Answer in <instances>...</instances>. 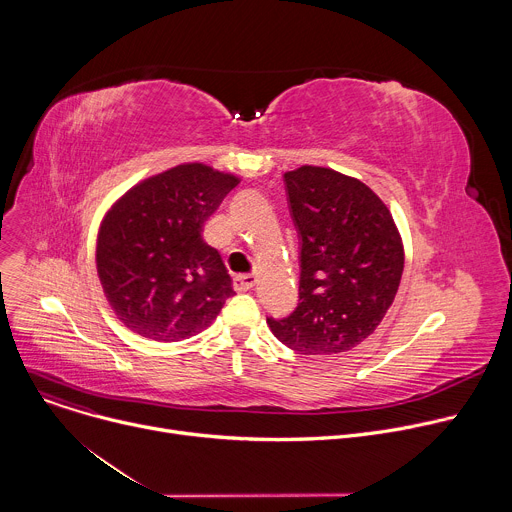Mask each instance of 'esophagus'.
I'll use <instances>...</instances> for the list:
<instances>
[{
  "mask_svg": "<svg viewBox=\"0 0 512 512\" xmlns=\"http://www.w3.org/2000/svg\"><path fill=\"white\" fill-rule=\"evenodd\" d=\"M255 283H257L255 275H237L235 281H233L237 291H249L251 287H255Z\"/></svg>",
  "mask_w": 512,
  "mask_h": 512,
  "instance_id": "obj_1",
  "label": "esophagus"
}]
</instances>
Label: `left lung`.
Returning <instances> with one entry per match:
<instances>
[{
  "mask_svg": "<svg viewBox=\"0 0 512 512\" xmlns=\"http://www.w3.org/2000/svg\"><path fill=\"white\" fill-rule=\"evenodd\" d=\"M302 237L300 304L267 318L300 354H338L369 338L391 308L405 249L387 204L358 178L322 166L283 174Z\"/></svg>",
  "mask_w": 512,
  "mask_h": 512,
  "instance_id": "left-lung-1",
  "label": "left lung"
}]
</instances>
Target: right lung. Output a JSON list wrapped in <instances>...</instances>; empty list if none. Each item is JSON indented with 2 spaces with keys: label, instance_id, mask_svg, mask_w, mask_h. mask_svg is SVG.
Here are the masks:
<instances>
[{
  "label": "right lung",
  "instance_id": "obj_1",
  "mask_svg": "<svg viewBox=\"0 0 512 512\" xmlns=\"http://www.w3.org/2000/svg\"><path fill=\"white\" fill-rule=\"evenodd\" d=\"M241 182L202 162L143 178L105 212L95 263L113 314L131 332L178 342L208 328L235 296L204 223Z\"/></svg>",
  "mask_w": 512,
  "mask_h": 512
}]
</instances>
